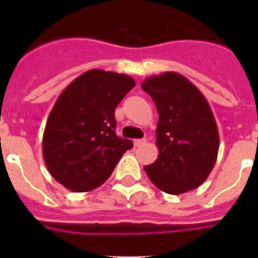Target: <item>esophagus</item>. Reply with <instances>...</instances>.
<instances>
[{
	"label": "esophagus",
	"mask_w": 258,
	"mask_h": 258,
	"mask_svg": "<svg viewBox=\"0 0 258 258\" xmlns=\"http://www.w3.org/2000/svg\"><path fill=\"white\" fill-rule=\"evenodd\" d=\"M145 143H146L145 138H143V140H134V146H136V147H140V146L145 145Z\"/></svg>",
	"instance_id": "1"
}]
</instances>
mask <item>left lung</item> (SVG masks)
<instances>
[{"label":"left lung","mask_w":258,"mask_h":258,"mask_svg":"<svg viewBox=\"0 0 258 258\" xmlns=\"http://www.w3.org/2000/svg\"><path fill=\"white\" fill-rule=\"evenodd\" d=\"M159 113V156L145 166L157 188L178 195L199 187L217 160L220 136L206 97L186 77L164 72L142 83Z\"/></svg>","instance_id":"8db88e82"}]
</instances>
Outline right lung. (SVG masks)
<instances>
[{
    "label": "right lung",
    "mask_w": 258,
    "mask_h": 258,
    "mask_svg": "<svg viewBox=\"0 0 258 258\" xmlns=\"http://www.w3.org/2000/svg\"><path fill=\"white\" fill-rule=\"evenodd\" d=\"M134 86L127 75L90 70L59 95L45 126L42 155L50 174L68 190L99 187L133 147L116 136L115 109Z\"/></svg>",
    "instance_id": "obj_1"
}]
</instances>
